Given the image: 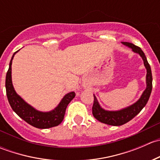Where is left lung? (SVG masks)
Listing matches in <instances>:
<instances>
[{
    "instance_id": "left-lung-1",
    "label": "left lung",
    "mask_w": 160,
    "mask_h": 160,
    "mask_svg": "<svg viewBox=\"0 0 160 160\" xmlns=\"http://www.w3.org/2000/svg\"><path fill=\"white\" fill-rule=\"evenodd\" d=\"M122 43L125 46H128V48L132 49L134 52L138 53L142 59L144 66L146 69V72H147L146 78V90L142 93L139 99L136 102L128 107L118 111H108L102 108V107L100 105L96 96L93 94L94 100H93V108H92V113H93V117L102 123L113 125V126H120V125L127 123L133 118H135L147 104L150 94H151L152 88V77L151 67H150L147 59L145 56V53L139 47L135 46L132 43L126 42H122Z\"/></svg>"
}]
</instances>
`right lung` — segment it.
Wrapping results in <instances>:
<instances>
[{"label":"right lung","instance_id":"add662e5","mask_svg":"<svg viewBox=\"0 0 160 160\" xmlns=\"http://www.w3.org/2000/svg\"><path fill=\"white\" fill-rule=\"evenodd\" d=\"M13 54L9 63V68L6 74L5 88L8 100L12 110L24 121L37 128H49L59 125L63 120L66 109L70 102L75 98L73 91L67 93L62 98L59 104L50 111H40L34 108L32 105L24 101L14 90L11 79V64L14 55Z\"/></svg>","mask_w":160,"mask_h":160}]
</instances>
